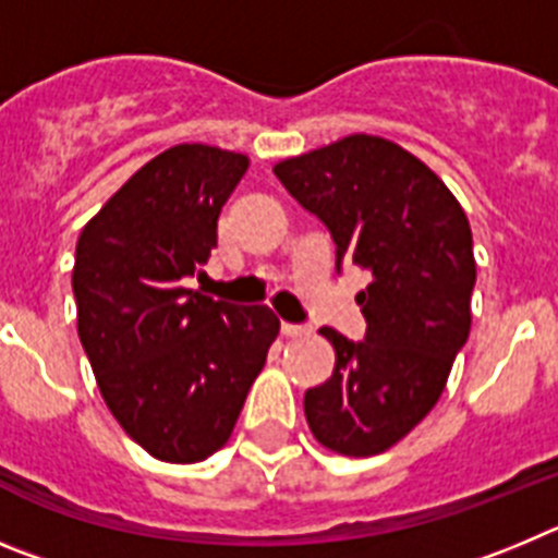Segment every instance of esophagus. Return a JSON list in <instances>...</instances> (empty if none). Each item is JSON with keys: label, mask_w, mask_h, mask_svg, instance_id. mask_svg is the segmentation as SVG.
<instances>
[{"label": "esophagus", "mask_w": 558, "mask_h": 558, "mask_svg": "<svg viewBox=\"0 0 558 558\" xmlns=\"http://www.w3.org/2000/svg\"><path fill=\"white\" fill-rule=\"evenodd\" d=\"M305 325H291V323H280V333L286 336V339H294V336H303L305 333Z\"/></svg>", "instance_id": "1"}]
</instances>
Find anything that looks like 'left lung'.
<instances>
[{
	"label": "left lung",
	"mask_w": 558,
	"mask_h": 558,
	"mask_svg": "<svg viewBox=\"0 0 558 558\" xmlns=\"http://www.w3.org/2000/svg\"><path fill=\"white\" fill-rule=\"evenodd\" d=\"M275 178L328 228L336 272L353 264L369 275L355 294L364 341L319 330L336 366L305 391L308 428L341 456L384 453L434 409L470 336L466 214L423 160L378 135L280 160Z\"/></svg>",
	"instance_id": "8db88e82"
}]
</instances>
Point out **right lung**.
I'll list each match as a JSON object with an SVG mask.
<instances>
[{
    "label": "right lung",
    "mask_w": 558,
    "mask_h": 558,
    "mask_svg": "<svg viewBox=\"0 0 558 558\" xmlns=\"http://www.w3.org/2000/svg\"><path fill=\"white\" fill-rule=\"evenodd\" d=\"M250 160L178 144L144 163L77 239V333L119 425L149 456L192 464L233 434L278 316L185 289Z\"/></svg>",
    "instance_id": "add662e5"
}]
</instances>
